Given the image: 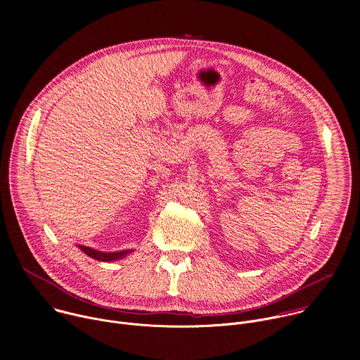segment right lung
<instances>
[{"label": "right lung", "instance_id": "1", "mask_svg": "<svg viewBox=\"0 0 360 360\" xmlns=\"http://www.w3.org/2000/svg\"><path fill=\"white\" fill-rule=\"evenodd\" d=\"M78 248L88 256H91L92 259H96V261H102V262H111V261H118V259H122L125 258V256L128 253H131L132 250L128 249V250H120V252H101V250H96V249H92V248H88V246H84V245H78Z\"/></svg>", "mask_w": 360, "mask_h": 360}]
</instances>
